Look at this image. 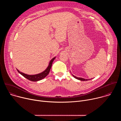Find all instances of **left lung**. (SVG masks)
Listing matches in <instances>:
<instances>
[{"label":"left lung","instance_id":"1","mask_svg":"<svg viewBox=\"0 0 121 121\" xmlns=\"http://www.w3.org/2000/svg\"><path fill=\"white\" fill-rule=\"evenodd\" d=\"M73 76L75 78H76V79H78L80 80H81V81H87V80H89V79H84V78H77V77H76V76H74V75H73Z\"/></svg>","mask_w":121,"mask_h":121}]
</instances>
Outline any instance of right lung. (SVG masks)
Instances as JSON below:
<instances>
[{
  "label": "right lung",
  "mask_w": 121,
  "mask_h": 121,
  "mask_svg": "<svg viewBox=\"0 0 121 121\" xmlns=\"http://www.w3.org/2000/svg\"><path fill=\"white\" fill-rule=\"evenodd\" d=\"M55 58H56V57H54L51 60L48 67L46 68V69L45 71H44L43 72L41 73H40V74H38L37 75H28L25 74L21 72L18 69H17V71H18V72L19 73H20L22 76H23L24 77H25L27 79L30 80V81H37L42 80V79L44 78L45 77H46L48 75V74H49L50 70L51 69L52 65V63Z\"/></svg>",
  "instance_id": "obj_1"
}]
</instances>
